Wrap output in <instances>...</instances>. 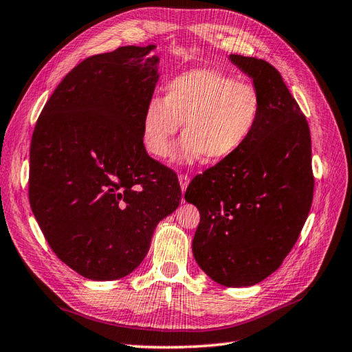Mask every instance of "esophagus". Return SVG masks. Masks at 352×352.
Instances as JSON below:
<instances>
[{"instance_id": "34e87169", "label": "esophagus", "mask_w": 352, "mask_h": 352, "mask_svg": "<svg viewBox=\"0 0 352 352\" xmlns=\"http://www.w3.org/2000/svg\"><path fill=\"white\" fill-rule=\"evenodd\" d=\"M190 181H191V177L188 176V175H185V173H181V175H179V184H181V190H182V192L186 190V186H188V184H190Z\"/></svg>"}]
</instances>
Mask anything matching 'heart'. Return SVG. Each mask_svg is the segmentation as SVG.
Here are the masks:
<instances>
[{
	"instance_id": "1",
	"label": "heart",
	"mask_w": 352,
	"mask_h": 352,
	"mask_svg": "<svg viewBox=\"0 0 352 352\" xmlns=\"http://www.w3.org/2000/svg\"><path fill=\"white\" fill-rule=\"evenodd\" d=\"M263 109L255 85L215 68H195L170 79L162 98L146 104L142 119L144 148L155 158H166L182 124L185 135L173 152L177 161L194 162L204 155L224 161L251 140Z\"/></svg>"
}]
</instances>
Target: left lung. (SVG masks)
Masks as SVG:
<instances>
[{"label": "left lung", "mask_w": 352, "mask_h": 352, "mask_svg": "<svg viewBox=\"0 0 352 352\" xmlns=\"http://www.w3.org/2000/svg\"><path fill=\"white\" fill-rule=\"evenodd\" d=\"M260 89L258 128L228 160L195 176L185 200L200 210L192 252L226 287H251L293 250L314 197L311 131L282 76L264 59L230 55Z\"/></svg>", "instance_id": "left-lung-1"}]
</instances>
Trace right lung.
I'll use <instances>...</instances> for the list:
<instances>
[{
	"label": "right lung",
	"mask_w": 352,
	"mask_h": 352,
	"mask_svg": "<svg viewBox=\"0 0 352 352\" xmlns=\"http://www.w3.org/2000/svg\"><path fill=\"white\" fill-rule=\"evenodd\" d=\"M153 47L83 59L34 126L32 213L58 258L92 280L130 275L158 222L181 203L175 171L143 144L142 119L158 80V58H146Z\"/></svg>",
	"instance_id": "add662e5"
}]
</instances>
